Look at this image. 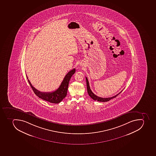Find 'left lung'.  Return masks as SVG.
<instances>
[{"mask_svg":"<svg viewBox=\"0 0 156 156\" xmlns=\"http://www.w3.org/2000/svg\"><path fill=\"white\" fill-rule=\"evenodd\" d=\"M85 79H86V81H87V92L88 93V95H89V96H90L92 99L94 100H95V101L103 102H107V101H109V100L112 99L114 98L117 97V96L119 94V93H121V92L122 91H122L120 92L119 93H118V94L114 96H113V97H109V98H102V97H98V96L96 95H95L92 92L91 90L90 86H89V82H88V80L87 78V77H85Z\"/></svg>","mask_w":156,"mask_h":156,"instance_id":"obj_1","label":"left lung"}]
</instances>
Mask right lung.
<instances>
[{
  "instance_id": "obj_1",
  "label": "right lung",
  "mask_w": 156,
  "mask_h": 156,
  "mask_svg": "<svg viewBox=\"0 0 156 156\" xmlns=\"http://www.w3.org/2000/svg\"><path fill=\"white\" fill-rule=\"evenodd\" d=\"M75 72V69H73L69 72L65 76L64 79L62 82L59 87L56 90L51 92H42L39 91L33 87L29 80L28 81L35 94L39 98L42 99L51 103L58 104L62 101L67 95L69 80ZM27 77L28 79V76H27Z\"/></svg>"
}]
</instances>
